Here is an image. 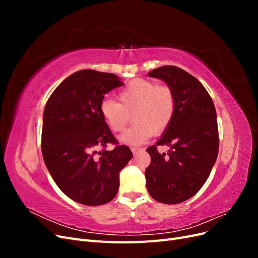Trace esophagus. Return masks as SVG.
<instances>
[{
    "label": "esophagus",
    "mask_w": 258,
    "mask_h": 258,
    "mask_svg": "<svg viewBox=\"0 0 258 258\" xmlns=\"http://www.w3.org/2000/svg\"><path fill=\"white\" fill-rule=\"evenodd\" d=\"M140 151H141V148H139V147H131V152L134 153V155H137Z\"/></svg>",
    "instance_id": "esophagus-1"
}]
</instances>
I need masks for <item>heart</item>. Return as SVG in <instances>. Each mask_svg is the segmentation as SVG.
Wrapping results in <instances>:
<instances>
[{"mask_svg": "<svg viewBox=\"0 0 258 258\" xmlns=\"http://www.w3.org/2000/svg\"><path fill=\"white\" fill-rule=\"evenodd\" d=\"M119 102L105 98L100 103V114L113 132H120L130 118L134 123L124 130L119 141L127 145H140L153 134L165 131L173 118L175 101L170 88L150 80L131 81L119 92Z\"/></svg>", "mask_w": 258, "mask_h": 258, "instance_id": "heart-1", "label": "heart"}]
</instances>
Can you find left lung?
Returning <instances> with one entry per match:
<instances>
[{
    "label": "left lung",
    "mask_w": 258,
    "mask_h": 258,
    "mask_svg": "<svg viewBox=\"0 0 258 258\" xmlns=\"http://www.w3.org/2000/svg\"><path fill=\"white\" fill-rule=\"evenodd\" d=\"M165 82L175 101L173 118L156 145H168L160 154L155 145L146 152L152 161L145 170L151 196L166 205H176L196 195L208 179L218 154L215 106L196 77L174 66L154 69L147 74Z\"/></svg>",
    "instance_id": "left-lung-1"
}]
</instances>
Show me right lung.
<instances>
[{"label":"right lung","mask_w":258,"mask_h":258,"mask_svg":"<svg viewBox=\"0 0 258 258\" xmlns=\"http://www.w3.org/2000/svg\"><path fill=\"white\" fill-rule=\"evenodd\" d=\"M123 84L118 76L81 70L54 89L43 115L42 154L52 179L69 198L85 206L110 202L118 191L119 172L132 158L116 144L100 114V103ZM103 147L98 153L96 148Z\"/></svg>","instance_id":"1"}]
</instances>
